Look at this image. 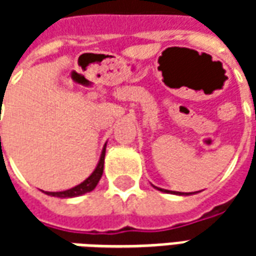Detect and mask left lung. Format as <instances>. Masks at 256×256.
<instances>
[{"label": "left lung", "instance_id": "left-lung-1", "mask_svg": "<svg viewBox=\"0 0 256 256\" xmlns=\"http://www.w3.org/2000/svg\"><path fill=\"white\" fill-rule=\"evenodd\" d=\"M152 186H154V185H152ZM154 188L158 189V190H160V192L172 193V194H178V196H190V194H194V193H198V192H189V193H185V192H174V190H167V189L158 188V186H154Z\"/></svg>", "mask_w": 256, "mask_h": 256}]
</instances>
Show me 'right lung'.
Here are the masks:
<instances>
[{"label": "right lung", "instance_id": "right-lung-1", "mask_svg": "<svg viewBox=\"0 0 256 256\" xmlns=\"http://www.w3.org/2000/svg\"><path fill=\"white\" fill-rule=\"evenodd\" d=\"M106 144H104L97 166H96L93 172H92L89 177L84 180V182H80L79 185H76V186H74V188L71 189L63 190V192H45V193H46L48 196H54V198H78V196H82V194H84V193L92 192V190L97 186V184H98L101 176H102V170H104V159H106Z\"/></svg>", "mask_w": 256, "mask_h": 256}]
</instances>
